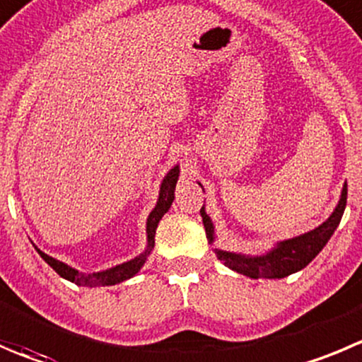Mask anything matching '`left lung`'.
Returning <instances> with one entry per match:
<instances>
[{
	"label": "left lung",
	"mask_w": 362,
	"mask_h": 362,
	"mask_svg": "<svg viewBox=\"0 0 362 362\" xmlns=\"http://www.w3.org/2000/svg\"><path fill=\"white\" fill-rule=\"evenodd\" d=\"M201 185V183H199ZM202 188V185H201ZM204 190V188H202ZM346 206V183L343 185L339 201L330 213L325 222L320 223L313 230H308L304 235L293 236V238L282 240L277 242L270 250L263 254H242V252H230V250L213 249L216 257L226 264L230 270L238 272V274L247 275L250 279H282L295 272L302 270L308 267L313 259L320 254V250L327 245L330 236L334 235L336 227L341 222L343 211ZM202 223L206 229V238L208 242L215 243V226L211 222V216L206 213V208H201Z\"/></svg>",
	"instance_id": "obj_1"
}]
</instances>
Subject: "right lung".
<instances>
[{
    "instance_id": "right-lung-1",
    "label": "right lung",
    "mask_w": 362,
    "mask_h": 362,
    "mask_svg": "<svg viewBox=\"0 0 362 362\" xmlns=\"http://www.w3.org/2000/svg\"><path fill=\"white\" fill-rule=\"evenodd\" d=\"M179 179V165H174L170 170L165 174L163 181L160 185V194H158V201L156 206L153 208V211L149 213L146 222V235H147V243L146 249L139 254L136 257L129 261H124V263L115 264L112 268H106V270L101 272H92V274H85V272L76 270L72 268L71 264L64 263L60 259H54L51 257L49 254L42 252L39 247H35L37 252L40 254L44 261L57 272L60 277L67 279V281L74 282L78 286H85V288H95V286H113V284H119V282L127 281V279H132L133 275H136L140 272V268L146 264L147 257L151 256L154 249V236H156V227L160 223L161 216L168 211V208L172 206V201H174V192H175V183H177Z\"/></svg>"
}]
</instances>
